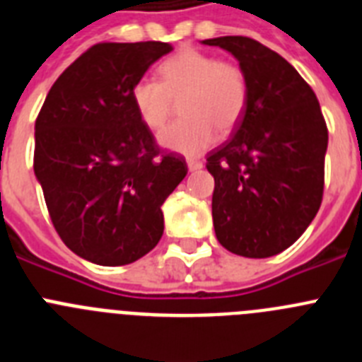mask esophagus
I'll return each mask as SVG.
<instances>
[{
	"label": "esophagus",
	"instance_id": "1",
	"mask_svg": "<svg viewBox=\"0 0 362 362\" xmlns=\"http://www.w3.org/2000/svg\"><path fill=\"white\" fill-rule=\"evenodd\" d=\"M201 168H203V163L194 161V159H190V161H188V170L190 172H197V170H201Z\"/></svg>",
	"mask_w": 362,
	"mask_h": 362
}]
</instances>
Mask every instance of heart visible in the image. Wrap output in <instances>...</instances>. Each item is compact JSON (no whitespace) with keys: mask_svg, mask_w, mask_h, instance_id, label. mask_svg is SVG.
I'll use <instances>...</instances> for the list:
<instances>
[{"mask_svg":"<svg viewBox=\"0 0 362 362\" xmlns=\"http://www.w3.org/2000/svg\"><path fill=\"white\" fill-rule=\"evenodd\" d=\"M161 83L137 79L130 99L146 129L159 130L179 101L181 119L159 134V145L188 158L216 143L217 130L230 134L246 110L248 85L241 66L212 54L183 49L159 65Z\"/></svg>","mask_w":362,"mask_h":362,"instance_id":"1","label":"heart"}]
</instances>
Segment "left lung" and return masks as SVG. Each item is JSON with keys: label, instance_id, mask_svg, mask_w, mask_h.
<instances>
[{"label": "left lung", "instance_id": "8db88e82", "mask_svg": "<svg viewBox=\"0 0 362 362\" xmlns=\"http://www.w3.org/2000/svg\"><path fill=\"white\" fill-rule=\"evenodd\" d=\"M232 54L248 101L225 145L209 153L217 241L263 259L286 250L321 206L328 130L319 101L284 57L243 36L201 41Z\"/></svg>", "mask_w": 362, "mask_h": 362}]
</instances>
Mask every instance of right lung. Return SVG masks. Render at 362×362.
I'll use <instances>...</instances> for the list:
<instances>
[{"label": "right lung", "instance_id": "right-lung-1", "mask_svg": "<svg viewBox=\"0 0 362 362\" xmlns=\"http://www.w3.org/2000/svg\"><path fill=\"white\" fill-rule=\"evenodd\" d=\"M174 47L99 43L56 79L36 119L34 174L54 228L101 267L148 254L165 228L161 206L187 163L159 153L130 99L132 85Z\"/></svg>", "mask_w": 362, "mask_h": 362}]
</instances>
